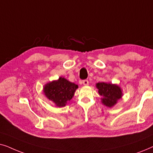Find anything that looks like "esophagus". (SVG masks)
<instances>
[{"mask_svg": "<svg viewBox=\"0 0 153 153\" xmlns=\"http://www.w3.org/2000/svg\"><path fill=\"white\" fill-rule=\"evenodd\" d=\"M88 83H89V82H88V80H83V84L84 85H88Z\"/></svg>", "mask_w": 153, "mask_h": 153, "instance_id": "1", "label": "esophagus"}]
</instances>
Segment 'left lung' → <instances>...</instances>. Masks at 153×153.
I'll return each instance as SVG.
<instances>
[{"label": "left lung", "mask_w": 153, "mask_h": 153, "mask_svg": "<svg viewBox=\"0 0 153 153\" xmlns=\"http://www.w3.org/2000/svg\"><path fill=\"white\" fill-rule=\"evenodd\" d=\"M96 88L101 97V102L104 106L111 108L118 103L123 97V91L117 84L111 83L100 82L96 83Z\"/></svg>", "instance_id": "1"}]
</instances>
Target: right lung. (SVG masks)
<instances>
[{
  "label": "right lung",
  "instance_id": "1",
  "mask_svg": "<svg viewBox=\"0 0 153 153\" xmlns=\"http://www.w3.org/2000/svg\"><path fill=\"white\" fill-rule=\"evenodd\" d=\"M78 85L70 82L64 77H59L44 85L45 95L58 107H63L74 97Z\"/></svg>",
  "mask_w": 153,
  "mask_h": 153
}]
</instances>
